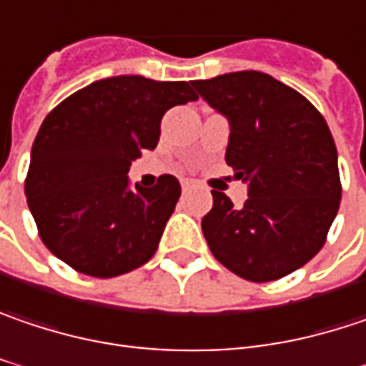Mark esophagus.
Returning a JSON list of instances; mask_svg holds the SVG:
<instances>
[{"mask_svg":"<svg viewBox=\"0 0 366 366\" xmlns=\"http://www.w3.org/2000/svg\"><path fill=\"white\" fill-rule=\"evenodd\" d=\"M190 190V182L188 180H182V192H188Z\"/></svg>","mask_w":366,"mask_h":366,"instance_id":"obj_1","label":"esophagus"}]
</instances>
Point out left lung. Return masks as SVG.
<instances>
[{"mask_svg": "<svg viewBox=\"0 0 366 366\" xmlns=\"http://www.w3.org/2000/svg\"><path fill=\"white\" fill-rule=\"evenodd\" d=\"M227 119L226 162L248 188L242 207L213 190L201 222L213 257L250 282L288 275L325 244L342 186L327 122L273 76L242 70L192 80Z\"/></svg>", "mask_w": 366, "mask_h": 366, "instance_id": "1", "label": "left lung"}]
</instances>
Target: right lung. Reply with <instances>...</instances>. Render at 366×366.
Wrapping results in <instances>:
<instances>
[{
  "label": "right lung",
  "instance_id": "right-lung-1",
  "mask_svg": "<svg viewBox=\"0 0 366 366\" xmlns=\"http://www.w3.org/2000/svg\"><path fill=\"white\" fill-rule=\"evenodd\" d=\"M188 82L112 76L76 91L43 119L24 184L41 240L57 259L93 277L144 265L180 199V182L153 188L126 176L159 142L167 109L197 101Z\"/></svg>",
  "mask_w": 366,
  "mask_h": 366
}]
</instances>
